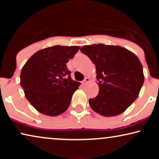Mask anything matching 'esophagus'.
<instances>
[{
    "label": "esophagus",
    "instance_id": "1",
    "mask_svg": "<svg viewBox=\"0 0 159 159\" xmlns=\"http://www.w3.org/2000/svg\"><path fill=\"white\" fill-rule=\"evenodd\" d=\"M90 82V79H89L88 77H85L84 78V80L82 81V84H85L88 83V82Z\"/></svg>",
    "mask_w": 159,
    "mask_h": 159
}]
</instances>
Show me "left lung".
Segmentation results:
<instances>
[{"instance_id":"1","label":"left lung","mask_w":159,"mask_h":159,"mask_svg":"<svg viewBox=\"0 0 159 159\" xmlns=\"http://www.w3.org/2000/svg\"><path fill=\"white\" fill-rule=\"evenodd\" d=\"M95 65L99 93L89 104L104 116L121 114L138 97L144 82L143 66L135 54L117 45L95 44L80 48Z\"/></svg>"}]
</instances>
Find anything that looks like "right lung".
Segmentation results:
<instances>
[{"mask_svg": "<svg viewBox=\"0 0 159 159\" xmlns=\"http://www.w3.org/2000/svg\"><path fill=\"white\" fill-rule=\"evenodd\" d=\"M79 46L55 45L40 50L24 65L20 84L26 98L41 114L56 116L68 109L71 97L79 88L66 67Z\"/></svg>", "mask_w": 159, "mask_h": 159, "instance_id": "1", "label": "right lung"}]
</instances>
